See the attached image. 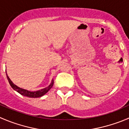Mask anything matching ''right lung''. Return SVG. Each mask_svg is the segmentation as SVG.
Listing matches in <instances>:
<instances>
[{
    "label": "right lung",
    "mask_w": 129,
    "mask_h": 129,
    "mask_svg": "<svg viewBox=\"0 0 129 129\" xmlns=\"http://www.w3.org/2000/svg\"><path fill=\"white\" fill-rule=\"evenodd\" d=\"M7 75V74H6ZM7 79H8L10 85H11V87L16 91L17 92H18L19 93L21 94V95H23V96H27V97H29V98H39V97H41V96H43L44 94H45L52 87L53 85V81L52 80V83L50 84V85H49L48 87H45L44 89H42L39 90V91H34V92H31V91H27V90L24 89L20 88V87H17L16 85H15L12 81H11V79H9V77H8V76L7 75Z\"/></svg>",
    "instance_id": "1"
}]
</instances>
